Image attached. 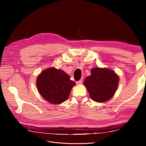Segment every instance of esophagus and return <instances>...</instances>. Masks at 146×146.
<instances>
[{
	"label": "esophagus",
	"instance_id": "obj_1",
	"mask_svg": "<svg viewBox=\"0 0 146 146\" xmlns=\"http://www.w3.org/2000/svg\"><path fill=\"white\" fill-rule=\"evenodd\" d=\"M82 82H83V80H80L79 81H77L76 82V84H77V85H81Z\"/></svg>",
	"mask_w": 146,
	"mask_h": 146
}]
</instances>
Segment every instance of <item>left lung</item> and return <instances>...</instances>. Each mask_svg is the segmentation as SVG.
I'll list each match as a JSON object with an SVG mask.
<instances>
[{"label": "left lung", "instance_id": "obj_1", "mask_svg": "<svg viewBox=\"0 0 146 146\" xmlns=\"http://www.w3.org/2000/svg\"><path fill=\"white\" fill-rule=\"evenodd\" d=\"M119 78L113 70L107 68H95L91 69V76L83 82L91 98L97 102H105L114 95Z\"/></svg>", "mask_w": 146, "mask_h": 146}]
</instances>
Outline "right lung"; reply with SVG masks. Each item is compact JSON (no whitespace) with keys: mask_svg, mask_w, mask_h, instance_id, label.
I'll return each mask as SVG.
<instances>
[{"mask_svg":"<svg viewBox=\"0 0 146 146\" xmlns=\"http://www.w3.org/2000/svg\"><path fill=\"white\" fill-rule=\"evenodd\" d=\"M36 86L39 94L53 104H60L69 98L72 88L76 85L62 70L47 68L39 75Z\"/></svg>","mask_w":146,"mask_h":146,"instance_id":"1","label":"right lung"}]
</instances>
